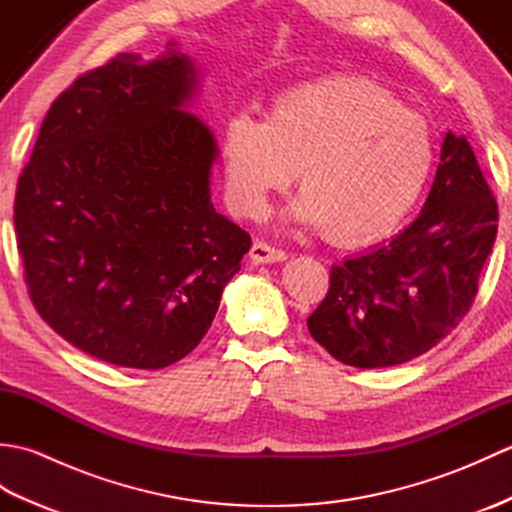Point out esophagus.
I'll return each mask as SVG.
<instances>
[{"mask_svg":"<svg viewBox=\"0 0 512 512\" xmlns=\"http://www.w3.org/2000/svg\"><path fill=\"white\" fill-rule=\"evenodd\" d=\"M286 257H288L286 250L270 246V244L262 242V239H257V242H255L253 246H250V259H253L255 264H275V262H284Z\"/></svg>","mask_w":512,"mask_h":512,"instance_id":"obj_1","label":"esophagus"}]
</instances>
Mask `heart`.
Listing matches in <instances>:
<instances>
[{"label":"heart","mask_w":512,"mask_h":512,"mask_svg":"<svg viewBox=\"0 0 512 512\" xmlns=\"http://www.w3.org/2000/svg\"><path fill=\"white\" fill-rule=\"evenodd\" d=\"M226 198L262 215L299 169L290 217L336 244L376 242L405 220L436 165V138L418 112L378 83L330 76L270 103L266 118L237 112L220 138Z\"/></svg>","instance_id":"1"}]
</instances>
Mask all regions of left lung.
Instances as JSON below:
<instances>
[{
    "label": "left lung",
    "instance_id": "1",
    "mask_svg": "<svg viewBox=\"0 0 512 512\" xmlns=\"http://www.w3.org/2000/svg\"><path fill=\"white\" fill-rule=\"evenodd\" d=\"M497 235V202L469 140L447 132L420 215L389 244L332 266L330 290L308 317L336 361L376 369L438 345L477 295Z\"/></svg>",
    "mask_w": 512,
    "mask_h": 512
}]
</instances>
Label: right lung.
<instances>
[{
	"instance_id": "1",
	"label": "right lung",
	"mask_w": 512,
	"mask_h": 512,
	"mask_svg": "<svg viewBox=\"0 0 512 512\" xmlns=\"http://www.w3.org/2000/svg\"><path fill=\"white\" fill-rule=\"evenodd\" d=\"M198 83L173 41L149 63L116 54L52 103L19 176L30 299L99 361L162 369L193 352L250 248L213 209L215 136L184 110Z\"/></svg>"
}]
</instances>
